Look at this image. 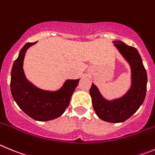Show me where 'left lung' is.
Here are the masks:
<instances>
[{
    "instance_id": "obj_1",
    "label": "left lung",
    "mask_w": 155,
    "mask_h": 155,
    "mask_svg": "<svg viewBox=\"0 0 155 155\" xmlns=\"http://www.w3.org/2000/svg\"><path fill=\"white\" fill-rule=\"evenodd\" d=\"M122 55L131 68L132 84L127 93L121 98L109 101L102 97L93 83L90 90L95 112L103 120L110 123L124 122L139 109L145 99L147 91V72L141 57L134 47L121 41H114Z\"/></svg>"
}]
</instances>
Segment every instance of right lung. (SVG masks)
<instances>
[{
	"instance_id": "obj_1",
	"label": "right lung",
	"mask_w": 155,
	"mask_h": 155,
	"mask_svg": "<svg viewBox=\"0 0 155 155\" xmlns=\"http://www.w3.org/2000/svg\"><path fill=\"white\" fill-rule=\"evenodd\" d=\"M35 43L25 45L14 62L11 91L17 104L30 117L38 121L51 120L65 112L79 79H68L60 90L55 92L40 90L31 83L24 73L23 62L28 48Z\"/></svg>"
}]
</instances>
